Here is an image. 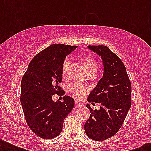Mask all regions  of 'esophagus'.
<instances>
[{
	"label": "esophagus",
	"instance_id": "34e87169",
	"mask_svg": "<svg viewBox=\"0 0 151 151\" xmlns=\"http://www.w3.org/2000/svg\"><path fill=\"white\" fill-rule=\"evenodd\" d=\"M75 106H82V103H81L80 101L75 100Z\"/></svg>",
	"mask_w": 151,
	"mask_h": 151
}]
</instances>
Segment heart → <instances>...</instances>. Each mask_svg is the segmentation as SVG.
<instances>
[{
	"label": "heart",
	"mask_w": 151,
	"mask_h": 151,
	"mask_svg": "<svg viewBox=\"0 0 151 151\" xmlns=\"http://www.w3.org/2000/svg\"><path fill=\"white\" fill-rule=\"evenodd\" d=\"M83 62H84V66H85L86 70L89 73H96L98 70V63L92 57H83ZM69 60L67 59H65L62 65V73L63 75H65L67 72L69 67ZM68 89L70 92L76 97L81 98L85 94V92H87V88L85 85L81 83L75 82L69 85Z\"/></svg>",
	"instance_id": "1"
}]
</instances>
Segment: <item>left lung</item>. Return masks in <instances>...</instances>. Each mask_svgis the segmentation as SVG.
I'll list each match as a JSON object with an SVG mask.
<instances>
[{
	"label": "left lung",
	"instance_id": "8db88e82",
	"mask_svg": "<svg viewBox=\"0 0 151 151\" xmlns=\"http://www.w3.org/2000/svg\"><path fill=\"white\" fill-rule=\"evenodd\" d=\"M88 48L101 57L103 75L88 97L89 103H100L101 106L93 110L89 104L86 105L91 114L85 122V131L93 140H104L118 132L131 107V81L124 63L108 47Z\"/></svg>",
	"mask_w": 151,
	"mask_h": 151
}]
</instances>
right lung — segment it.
I'll return each mask as SVG.
<instances>
[{"mask_svg":"<svg viewBox=\"0 0 151 151\" xmlns=\"http://www.w3.org/2000/svg\"><path fill=\"white\" fill-rule=\"evenodd\" d=\"M78 46L52 45L32 59L21 81L20 100L28 126L45 139L60 134L63 121L71 112L74 100L68 96L63 102L52 100L53 95L63 91L62 65L66 56Z\"/></svg>","mask_w":151,"mask_h":151,"instance_id":"obj_1","label":"right lung"}]
</instances>
